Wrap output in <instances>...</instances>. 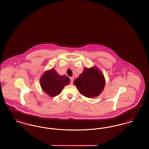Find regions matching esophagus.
I'll return each instance as SVG.
<instances>
[{
	"mask_svg": "<svg viewBox=\"0 0 149 149\" xmlns=\"http://www.w3.org/2000/svg\"><path fill=\"white\" fill-rule=\"evenodd\" d=\"M70 84H72L73 83V82H74V78H72V77H71L70 78Z\"/></svg>",
	"mask_w": 149,
	"mask_h": 149,
	"instance_id": "obj_1",
	"label": "esophagus"
}]
</instances>
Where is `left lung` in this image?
Here are the masks:
<instances>
[{"label": "left lung", "mask_w": 149, "mask_h": 149, "mask_svg": "<svg viewBox=\"0 0 149 149\" xmlns=\"http://www.w3.org/2000/svg\"><path fill=\"white\" fill-rule=\"evenodd\" d=\"M104 77L95 68H84L79 78L74 81L80 94L88 98L98 96L105 86Z\"/></svg>", "instance_id": "obj_1"}]
</instances>
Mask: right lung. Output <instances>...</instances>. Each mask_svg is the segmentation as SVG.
Returning <instances> with one entry per match:
<instances>
[{
    "mask_svg": "<svg viewBox=\"0 0 149 149\" xmlns=\"http://www.w3.org/2000/svg\"><path fill=\"white\" fill-rule=\"evenodd\" d=\"M70 79L66 75L60 76L54 69L46 72L40 79V85L44 92L51 96H56L61 93Z\"/></svg>",
    "mask_w": 149,
    "mask_h": 149,
    "instance_id": "1",
    "label": "right lung"
}]
</instances>
